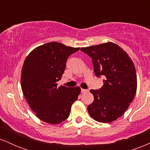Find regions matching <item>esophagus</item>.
I'll list each match as a JSON object with an SVG mask.
<instances>
[{"instance_id": "esophagus-1", "label": "esophagus", "mask_w": 150, "mask_h": 150, "mask_svg": "<svg viewBox=\"0 0 150 150\" xmlns=\"http://www.w3.org/2000/svg\"><path fill=\"white\" fill-rule=\"evenodd\" d=\"M88 92V89H81V92L82 93H85Z\"/></svg>"}]
</instances>
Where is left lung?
I'll list each match as a JSON object with an SVG mask.
<instances>
[{"label":"left lung","instance_id":"1","mask_svg":"<svg viewBox=\"0 0 150 150\" xmlns=\"http://www.w3.org/2000/svg\"><path fill=\"white\" fill-rule=\"evenodd\" d=\"M80 50L92 58L96 76L105 77L100 89L90 90L94 99L87 106L89 115L101 123L116 120L125 113L135 95L137 75L133 62L123 49L112 42Z\"/></svg>","mask_w":150,"mask_h":150}]
</instances>
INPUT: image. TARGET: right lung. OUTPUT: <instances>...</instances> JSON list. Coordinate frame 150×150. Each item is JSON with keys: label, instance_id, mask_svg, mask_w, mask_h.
<instances>
[{"label": "right lung", "instance_id": "add662e5", "mask_svg": "<svg viewBox=\"0 0 150 150\" xmlns=\"http://www.w3.org/2000/svg\"><path fill=\"white\" fill-rule=\"evenodd\" d=\"M56 42L36 48L26 58L21 87L26 100L39 119L51 124L64 121L78 98L79 87H58L70 55L79 51Z\"/></svg>", "mask_w": 150, "mask_h": 150}]
</instances>
